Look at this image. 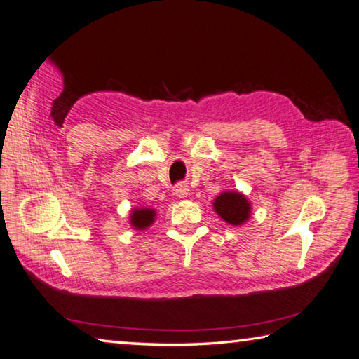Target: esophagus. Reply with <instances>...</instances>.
<instances>
[{
  "label": "esophagus",
  "instance_id": "obj_1",
  "mask_svg": "<svg viewBox=\"0 0 359 359\" xmlns=\"http://www.w3.org/2000/svg\"><path fill=\"white\" fill-rule=\"evenodd\" d=\"M174 193H175V196H177V198H187V194H188V185H185V184L175 185Z\"/></svg>",
  "mask_w": 359,
  "mask_h": 359
}]
</instances>
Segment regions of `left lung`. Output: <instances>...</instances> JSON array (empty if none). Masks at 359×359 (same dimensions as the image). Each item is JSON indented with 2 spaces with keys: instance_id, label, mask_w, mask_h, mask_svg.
I'll use <instances>...</instances> for the list:
<instances>
[{
  "instance_id": "obj_1",
  "label": "left lung",
  "mask_w": 359,
  "mask_h": 359,
  "mask_svg": "<svg viewBox=\"0 0 359 359\" xmlns=\"http://www.w3.org/2000/svg\"><path fill=\"white\" fill-rule=\"evenodd\" d=\"M215 212L232 226H242L251 215V204L242 193L224 191L213 201Z\"/></svg>"
}]
</instances>
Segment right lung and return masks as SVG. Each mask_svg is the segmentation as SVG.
<instances>
[{
    "instance_id": "right-lung-1",
    "label": "right lung",
    "mask_w": 359,
    "mask_h": 359,
    "mask_svg": "<svg viewBox=\"0 0 359 359\" xmlns=\"http://www.w3.org/2000/svg\"><path fill=\"white\" fill-rule=\"evenodd\" d=\"M155 219V210L154 208H133L132 213H130V224H132L136 231L147 229L149 226L154 223Z\"/></svg>"
}]
</instances>
